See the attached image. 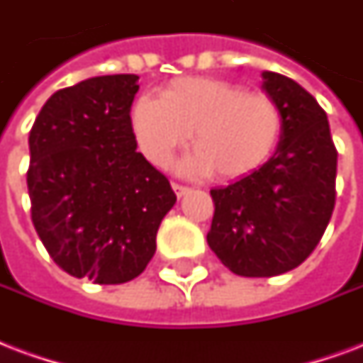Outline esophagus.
Wrapping results in <instances>:
<instances>
[{
  "instance_id": "esophagus-1",
  "label": "esophagus",
  "mask_w": 363,
  "mask_h": 363,
  "mask_svg": "<svg viewBox=\"0 0 363 363\" xmlns=\"http://www.w3.org/2000/svg\"><path fill=\"white\" fill-rule=\"evenodd\" d=\"M171 186H173V190H175V194L179 196V198H182V196L188 192V186H184V184H179V182H171Z\"/></svg>"
}]
</instances>
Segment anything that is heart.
<instances>
[{
	"label": "heart",
	"mask_w": 363,
	"mask_h": 363,
	"mask_svg": "<svg viewBox=\"0 0 363 363\" xmlns=\"http://www.w3.org/2000/svg\"><path fill=\"white\" fill-rule=\"evenodd\" d=\"M131 125L138 150L165 167L190 133L196 148L184 169L234 181L255 173L280 145L284 116L272 96L215 77H182L160 93L138 99Z\"/></svg>",
	"instance_id": "b5f03b06"
}]
</instances>
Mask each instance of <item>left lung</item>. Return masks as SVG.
<instances>
[{"instance_id": "1", "label": "left lung", "mask_w": 363, "mask_h": 363, "mask_svg": "<svg viewBox=\"0 0 363 363\" xmlns=\"http://www.w3.org/2000/svg\"><path fill=\"white\" fill-rule=\"evenodd\" d=\"M262 89L284 116L280 146L261 169L213 188L207 243L247 278L297 268L322 240L335 207L337 148L328 114L291 77L262 72Z\"/></svg>"}]
</instances>
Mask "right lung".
I'll return each instance as SVG.
<instances>
[{
	"label": "right lung",
	"instance_id": "obj_1",
	"mask_svg": "<svg viewBox=\"0 0 363 363\" xmlns=\"http://www.w3.org/2000/svg\"><path fill=\"white\" fill-rule=\"evenodd\" d=\"M138 76H99L57 91L30 131V211L47 253L74 278L116 286L156 253L177 196L137 152Z\"/></svg>",
	"mask_w": 363,
	"mask_h": 363
}]
</instances>
